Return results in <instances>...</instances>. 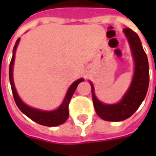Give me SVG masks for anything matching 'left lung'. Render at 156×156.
Listing matches in <instances>:
<instances>
[{"mask_svg":"<svg viewBox=\"0 0 156 156\" xmlns=\"http://www.w3.org/2000/svg\"><path fill=\"white\" fill-rule=\"evenodd\" d=\"M129 41L135 61V73L127 93L116 104H104L96 98L92 87L94 107L98 116L108 122H121L130 117L138 109L147 94L149 83V68L147 57L137 34L129 27L123 29Z\"/></svg>","mask_w":156,"mask_h":156,"instance_id":"1","label":"left lung"}]
</instances>
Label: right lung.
Masks as SVG:
<instances>
[{
  "label": "right lung",
  "instance_id": "obj_1",
  "mask_svg": "<svg viewBox=\"0 0 156 156\" xmlns=\"http://www.w3.org/2000/svg\"><path fill=\"white\" fill-rule=\"evenodd\" d=\"M19 41H20V38H18L16 42H15V45L14 47V49H13V56H12L10 65H9V81H10L11 89H12V93H13V96H14L15 103L17 105V107L19 108V109L24 115H26L28 118L33 120L34 122L39 123L41 125H43V126H48V127L59 126V125L62 124L68 120V118H69V101L71 100L72 95L75 93V89L78 86V84L81 81H83V79L81 78V79L75 81L74 83L71 84V86L69 87V90L67 92L65 98L63 100L62 103L61 104V106L57 108L56 110L43 111L34 108H31V107H28L19 97L18 94L16 92L15 84H14V80H13V67H14V62H15V51H16L17 46L19 44Z\"/></svg>",
  "mask_w": 156,
  "mask_h": 156
}]
</instances>
